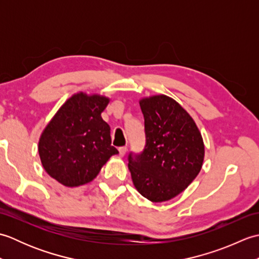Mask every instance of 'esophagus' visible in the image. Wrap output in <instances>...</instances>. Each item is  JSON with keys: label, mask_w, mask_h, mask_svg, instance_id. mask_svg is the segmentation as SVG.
Masks as SVG:
<instances>
[{"label": "esophagus", "mask_w": 259, "mask_h": 259, "mask_svg": "<svg viewBox=\"0 0 259 259\" xmlns=\"http://www.w3.org/2000/svg\"><path fill=\"white\" fill-rule=\"evenodd\" d=\"M125 151H126V147H120L119 148V156L123 157L125 155Z\"/></svg>", "instance_id": "esophagus-1"}]
</instances>
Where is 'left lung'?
Returning <instances> with one entry per match:
<instances>
[{
	"label": "left lung",
	"instance_id": "left-lung-1",
	"mask_svg": "<svg viewBox=\"0 0 259 259\" xmlns=\"http://www.w3.org/2000/svg\"><path fill=\"white\" fill-rule=\"evenodd\" d=\"M145 119L146 145L130 152L128 167L136 189L153 202L183 192L199 174L205 146L189 113L167 96L139 102Z\"/></svg>",
	"mask_w": 259,
	"mask_h": 259
}]
</instances>
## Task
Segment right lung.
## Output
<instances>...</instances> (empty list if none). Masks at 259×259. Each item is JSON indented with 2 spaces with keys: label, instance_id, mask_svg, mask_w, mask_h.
<instances>
[{
  "label": "right lung",
  "instance_id": "1",
  "mask_svg": "<svg viewBox=\"0 0 259 259\" xmlns=\"http://www.w3.org/2000/svg\"><path fill=\"white\" fill-rule=\"evenodd\" d=\"M109 99L76 93L49 122L38 141L46 171L60 184L78 187L97 177L109 158L119 151L111 146L110 126L101 118Z\"/></svg>",
  "mask_w": 259,
  "mask_h": 259
}]
</instances>
